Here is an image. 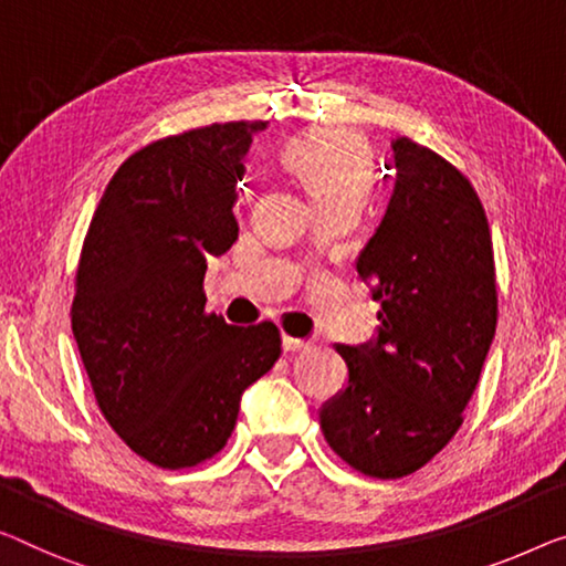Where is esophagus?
I'll list each match as a JSON object with an SVG mask.
<instances>
[{
    "mask_svg": "<svg viewBox=\"0 0 566 566\" xmlns=\"http://www.w3.org/2000/svg\"><path fill=\"white\" fill-rule=\"evenodd\" d=\"M310 340H300V337H292V335H282V348L286 353H300V350H307L310 348Z\"/></svg>",
    "mask_w": 566,
    "mask_h": 566,
    "instance_id": "obj_1",
    "label": "esophagus"
}]
</instances>
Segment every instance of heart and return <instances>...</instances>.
<instances>
[{
    "label": "heart",
    "instance_id": "b5f03b06",
    "mask_svg": "<svg viewBox=\"0 0 566 566\" xmlns=\"http://www.w3.org/2000/svg\"><path fill=\"white\" fill-rule=\"evenodd\" d=\"M284 163L315 202L364 200L370 188V149L348 129H312L294 137Z\"/></svg>",
    "mask_w": 566,
    "mask_h": 566
}]
</instances>
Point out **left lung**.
<instances>
[{"label":"left lung","instance_id":"1","mask_svg":"<svg viewBox=\"0 0 566 566\" xmlns=\"http://www.w3.org/2000/svg\"><path fill=\"white\" fill-rule=\"evenodd\" d=\"M384 221L356 261L378 335L335 345L348 384L319 409L337 458L368 478L424 468L462 424L499 323L495 261L475 188L437 151L399 137Z\"/></svg>","mask_w":566,"mask_h":566}]
</instances>
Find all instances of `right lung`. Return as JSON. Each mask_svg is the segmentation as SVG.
Here are the masks:
<instances>
[{
    "instance_id": "add662e5",
    "label": "right lung",
    "mask_w": 566,
    "mask_h": 566,
    "mask_svg": "<svg viewBox=\"0 0 566 566\" xmlns=\"http://www.w3.org/2000/svg\"><path fill=\"white\" fill-rule=\"evenodd\" d=\"M261 129L210 124L134 151L83 241L71 307L83 368L114 432L163 470L221 452L241 394L282 353L274 323L229 325L202 292L208 259L239 239L235 185Z\"/></svg>"
}]
</instances>
